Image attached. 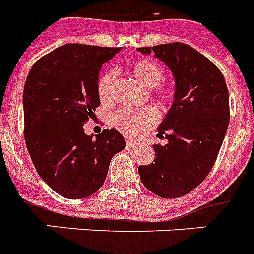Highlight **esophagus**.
<instances>
[{"label":"esophagus","mask_w":254,"mask_h":254,"mask_svg":"<svg viewBox=\"0 0 254 254\" xmlns=\"http://www.w3.org/2000/svg\"><path fill=\"white\" fill-rule=\"evenodd\" d=\"M127 149H133V147L135 146V142L134 141H131V139H129V138H127Z\"/></svg>","instance_id":"esophagus-1"}]
</instances>
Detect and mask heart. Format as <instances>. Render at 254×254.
Segmentation results:
<instances>
[{"instance_id": "obj_1", "label": "heart", "mask_w": 254, "mask_h": 254, "mask_svg": "<svg viewBox=\"0 0 254 254\" xmlns=\"http://www.w3.org/2000/svg\"><path fill=\"white\" fill-rule=\"evenodd\" d=\"M131 72L135 79L146 88H154L155 96L162 101H170L174 97V88L171 85L161 84L165 77V71L158 62L153 59H141L131 67ZM115 83V72L104 73L97 83V95L101 103H108L111 100L112 87ZM158 123V113L153 108L131 109L121 108L112 116V124L119 130L131 137L143 134Z\"/></svg>"}]
</instances>
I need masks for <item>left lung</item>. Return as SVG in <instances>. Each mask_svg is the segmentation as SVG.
Returning <instances> with one entry per match:
<instances>
[{"label": "left lung", "mask_w": 254, "mask_h": 254, "mask_svg": "<svg viewBox=\"0 0 254 254\" xmlns=\"http://www.w3.org/2000/svg\"><path fill=\"white\" fill-rule=\"evenodd\" d=\"M171 69L175 92L159 125L165 146L154 145V163L139 166L141 182L165 199L181 197L204 181L216 162L229 123V95L224 76L212 62L185 43L139 47Z\"/></svg>", "instance_id": "obj_1"}]
</instances>
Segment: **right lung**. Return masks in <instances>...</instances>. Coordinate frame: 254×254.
<instances>
[{
  "mask_svg": "<svg viewBox=\"0 0 254 254\" xmlns=\"http://www.w3.org/2000/svg\"><path fill=\"white\" fill-rule=\"evenodd\" d=\"M120 49L69 43L42 57L23 88L25 141L39 177L67 199L91 196L103 186L113 155L125 149L115 129L96 139L84 124L100 105V69Z\"/></svg>",
  "mask_w": 254,
  "mask_h": 254,
  "instance_id": "obj_1",
  "label": "right lung"
}]
</instances>
